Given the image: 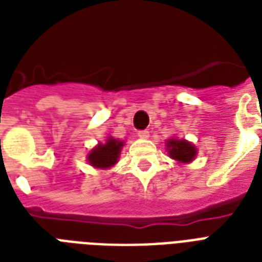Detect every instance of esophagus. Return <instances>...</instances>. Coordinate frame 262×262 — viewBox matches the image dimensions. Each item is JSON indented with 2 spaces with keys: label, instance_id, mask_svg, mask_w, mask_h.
Listing matches in <instances>:
<instances>
[{
  "label": "esophagus",
  "instance_id": "34e87169",
  "mask_svg": "<svg viewBox=\"0 0 262 262\" xmlns=\"http://www.w3.org/2000/svg\"><path fill=\"white\" fill-rule=\"evenodd\" d=\"M137 136H139L140 139H148L149 137V132L147 129H144V130H139L137 132Z\"/></svg>",
  "mask_w": 262,
  "mask_h": 262
}]
</instances>
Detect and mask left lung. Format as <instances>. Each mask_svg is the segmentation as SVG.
Listing matches in <instances>:
<instances>
[{
	"label": "left lung",
	"mask_w": 262,
	"mask_h": 262,
	"mask_svg": "<svg viewBox=\"0 0 262 262\" xmlns=\"http://www.w3.org/2000/svg\"><path fill=\"white\" fill-rule=\"evenodd\" d=\"M167 148L168 155L171 156L172 159L183 162V163H187L194 159L195 148L186 140H168Z\"/></svg>",
	"instance_id": "1"
}]
</instances>
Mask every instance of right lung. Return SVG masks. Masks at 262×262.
<instances>
[{
	"mask_svg": "<svg viewBox=\"0 0 262 262\" xmlns=\"http://www.w3.org/2000/svg\"><path fill=\"white\" fill-rule=\"evenodd\" d=\"M123 143L115 139H108L106 144H99L98 147L94 148L88 155V162L94 167L107 168L117 163L118 155L121 152Z\"/></svg>",
	"mask_w": 262,
	"mask_h": 262,
	"instance_id": "right-lung-1",
	"label": "right lung"
}]
</instances>
